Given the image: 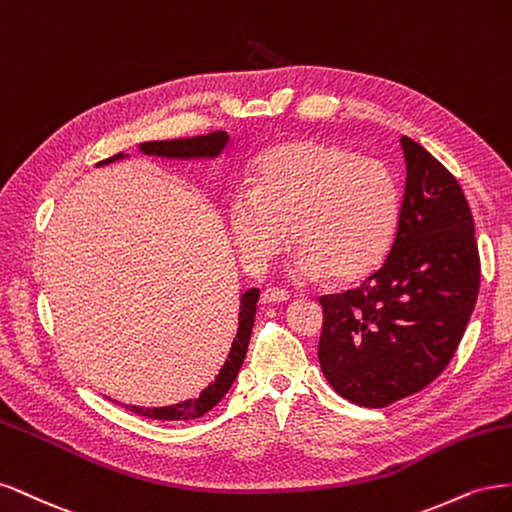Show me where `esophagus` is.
<instances>
[{
  "instance_id": "esophagus-1",
  "label": "esophagus",
  "mask_w": 512,
  "mask_h": 512,
  "mask_svg": "<svg viewBox=\"0 0 512 512\" xmlns=\"http://www.w3.org/2000/svg\"><path fill=\"white\" fill-rule=\"evenodd\" d=\"M289 300V291L280 289V287H266L261 291V302L263 304H280V302H287Z\"/></svg>"
}]
</instances>
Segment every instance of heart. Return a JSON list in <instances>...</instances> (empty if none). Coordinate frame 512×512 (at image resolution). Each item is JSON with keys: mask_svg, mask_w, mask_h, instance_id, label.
Masks as SVG:
<instances>
[{"mask_svg": "<svg viewBox=\"0 0 512 512\" xmlns=\"http://www.w3.org/2000/svg\"><path fill=\"white\" fill-rule=\"evenodd\" d=\"M255 189L229 197V227L242 259L263 268L283 253L289 227L295 274L351 283L389 253L402 193L387 163L325 142H287L255 166Z\"/></svg>", "mask_w": 512, "mask_h": 512, "instance_id": "1", "label": "heart"}]
</instances>
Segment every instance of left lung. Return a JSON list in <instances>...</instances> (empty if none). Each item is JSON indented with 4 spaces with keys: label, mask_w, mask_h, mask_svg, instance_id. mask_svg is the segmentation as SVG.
<instances>
[{
    "label": "left lung",
    "mask_w": 512,
    "mask_h": 512,
    "mask_svg": "<svg viewBox=\"0 0 512 512\" xmlns=\"http://www.w3.org/2000/svg\"><path fill=\"white\" fill-rule=\"evenodd\" d=\"M400 142L406 187L391 251L359 287L319 298L321 370L368 408L421 391L449 366L481 285L464 191L421 144Z\"/></svg>",
    "instance_id": "8db88e82"
}]
</instances>
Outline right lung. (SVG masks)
<instances>
[{
	"label": "right lung",
	"instance_id": "right-lung-1",
	"mask_svg": "<svg viewBox=\"0 0 512 512\" xmlns=\"http://www.w3.org/2000/svg\"><path fill=\"white\" fill-rule=\"evenodd\" d=\"M229 136L225 131H212V134L206 136H193V138H178V140H153V142H142L140 151L146 155H159V157H176V159H193V157H217ZM123 159V153L112 155L104 161L97 163H110ZM257 300H259V289H249L242 293L240 298V312H238V332L236 338L229 346V355L225 359L223 368L219 370L214 383H210L202 393L200 398L187 400L180 404L172 406H163V408H142V406H125L127 410L136 412V415L148 417V419H161V421H189L206 415L210 408L217 406L223 395L229 391V387L234 385L236 376L244 364L246 349H249V340L253 332V323H255V310H257Z\"/></svg>",
	"mask_w": 512,
	"mask_h": 512
}]
</instances>
